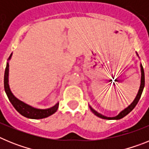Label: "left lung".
Masks as SVG:
<instances>
[{
    "label": "left lung",
    "mask_w": 149,
    "mask_h": 149,
    "mask_svg": "<svg viewBox=\"0 0 149 149\" xmlns=\"http://www.w3.org/2000/svg\"><path fill=\"white\" fill-rule=\"evenodd\" d=\"M140 67H141V73H142V76H141V85H140V88H139V93H138L137 95H136V98H135V100H134V101H133V103L131 104L130 106H128L126 109H125L124 110H122V112H121L119 114L118 116H116L115 117H107V116H104L101 115V114L98 113V112H96L95 110H93L91 107H89V108H90L91 111L93 112V113L95 114V116H97L98 117H99V118H101V119H109V120H112V119H122V118H123V117L125 116L126 115H127V114L130 113L131 111H132L133 109L136 107V105L137 104L138 101H139V100L140 99V97H141V95L142 93H143V89H144V86H145V73H144V69H143V65H140Z\"/></svg>",
    "instance_id": "8db88e82"
}]
</instances>
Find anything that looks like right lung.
<instances>
[{
  "instance_id": "add662e5",
  "label": "right lung",
  "mask_w": 149,
  "mask_h": 149,
  "mask_svg": "<svg viewBox=\"0 0 149 149\" xmlns=\"http://www.w3.org/2000/svg\"><path fill=\"white\" fill-rule=\"evenodd\" d=\"M12 54L9 57V60L11 57ZM8 74H9V63H6V69H5L4 73V89L6 93L8 98L13 104V106L15 107V110L23 116L27 117L29 119H44L46 117L52 115L57 110L59 106V103L56 104L54 107H51L49 109H46V110H40V109H36L32 107L29 106L27 104H24V102L21 101L20 100L17 99L15 96L13 95V93L10 91V87H9V84H8Z\"/></svg>"
}]
</instances>
